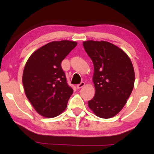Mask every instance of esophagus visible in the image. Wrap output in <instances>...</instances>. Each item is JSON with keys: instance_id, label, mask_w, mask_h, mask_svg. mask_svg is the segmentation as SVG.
<instances>
[{"instance_id": "obj_1", "label": "esophagus", "mask_w": 154, "mask_h": 154, "mask_svg": "<svg viewBox=\"0 0 154 154\" xmlns=\"http://www.w3.org/2000/svg\"><path fill=\"white\" fill-rule=\"evenodd\" d=\"M85 85V83L83 82H81L79 84H78L77 85V88H78V89H80V88H82V87H83Z\"/></svg>"}]
</instances>
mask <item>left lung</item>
<instances>
[{"mask_svg":"<svg viewBox=\"0 0 154 154\" xmlns=\"http://www.w3.org/2000/svg\"><path fill=\"white\" fill-rule=\"evenodd\" d=\"M83 45L94 68L96 92L88 106L99 118H111L122 110L133 90V66L127 54L111 43L87 41Z\"/></svg>","mask_w":154,"mask_h":154,"instance_id":"left-lung-1","label":"left lung"}]
</instances>
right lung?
I'll use <instances>...</instances> for the list:
<instances>
[{
    "instance_id": "add662e5",
    "label": "right lung",
    "mask_w": 154,
    "mask_h": 154,
    "mask_svg": "<svg viewBox=\"0 0 154 154\" xmlns=\"http://www.w3.org/2000/svg\"><path fill=\"white\" fill-rule=\"evenodd\" d=\"M77 45L71 41H53L30 56L22 82L26 97L43 117L54 118L66 108L73 90L67 84L62 61Z\"/></svg>"
}]
</instances>
